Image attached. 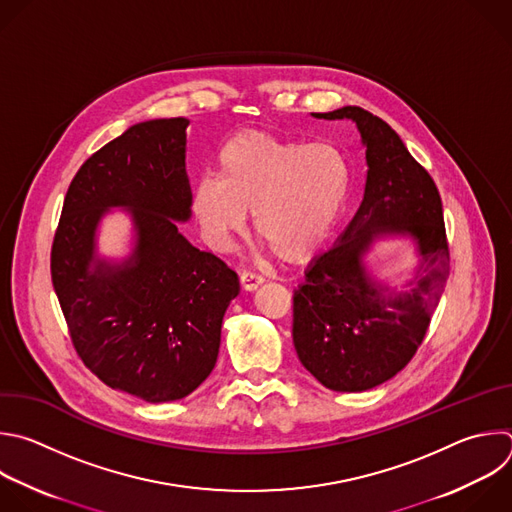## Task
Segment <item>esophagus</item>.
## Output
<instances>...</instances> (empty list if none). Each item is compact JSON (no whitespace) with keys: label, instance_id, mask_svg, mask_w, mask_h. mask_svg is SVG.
Here are the masks:
<instances>
[{"label":"esophagus","instance_id":"1","mask_svg":"<svg viewBox=\"0 0 512 512\" xmlns=\"http://www.w3.org/2000/svg\"><path fill=\"white\" fill-rule=\"evenodd\" d=\"M239 279H241V285H243L245 291H255L263 283V277L253 273V271H243Z\"/></svg>","mask_w":512,"mask_h":512}]
</instances>
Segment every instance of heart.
<instances>
[{"mask_svg": "<svg viewBox=\"0 0 512 512\" xmlns=\"http://www.w3.org/2000/svg\"><path fill=\"white\" fill-rule=\"evenodd\" d=\"M348 193V164L335 146L305 144L249 130L217 156V175H203L191 191V213L205 237L227 251L253 231L273 255L299 261L329 233Z\"/></svg>", "mask_w": 512, "mask_h": 512, "instance_id": "1", "label": "heart"}]
</instances>
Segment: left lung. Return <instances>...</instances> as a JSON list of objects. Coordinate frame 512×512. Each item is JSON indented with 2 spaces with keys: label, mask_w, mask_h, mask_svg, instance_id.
<instances>
[{
  "label": "left lung",
  "mask_w": 512,
  "mask_h": 512,
  "mask_svg": "<svg viewBox=\"0 0 512 512\" xmlns=\"http://www.w3.org/2000/svg\"><path fill=\"white\" fill-rule=\"evenodd\" d=\"M313 116L358 124L368 177L356 217L293 293V344L325 388L364 392L404 370L424 342L450 273L442 201L428 170L382 118L360 106ZM388 232L410 234L421 253L411 291L398 296L363 265L373 239Z\"/></svg>",
  "instance_id": "1"
}]
</instances>
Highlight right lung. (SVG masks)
<instances>
[{
	"label": "right lung",
	"instance_id": "add662e5",
	"mask_svg": "<svg viewBox=\"0 0 512 512\" xmlns=\"http://www.w3.org/2000/svg\"><path fill=\"white\" fill-rule=\"evenodd\" d=\"M187 118L130 126L72 179L52 243V283L84 366L144 402H173L213 372L221 323L239 279L193 247L175 221L191 217ZM110 206L131 209L135 253L122 265L93 257Z\"/></svg>",
	"mask_w": 512,
	"mask_h": 512
}]
</instances>
